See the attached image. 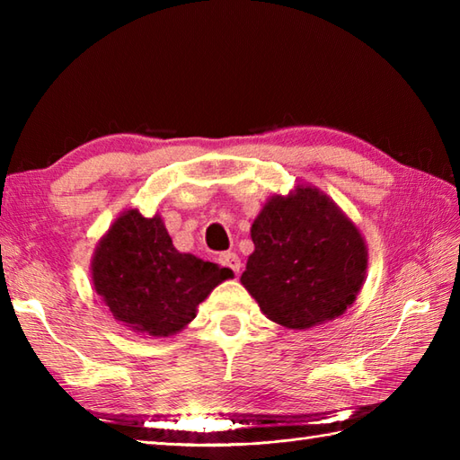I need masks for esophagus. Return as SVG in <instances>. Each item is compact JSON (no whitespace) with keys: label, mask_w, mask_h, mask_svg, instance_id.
I'll return each mask as SVG.
<instances>
[{"label":"esophagus","mask_w":460,"mask_h":460,"mask_svg":"<svg viewBox=\"0 0 460 460\" xmlns=\"http://www.w3.org/2000/svg\"><path fill=\"white\" fill-rule=\"evenodd\" d=\"M219 262L223 267H229L235 275L241 270V259L235 255V252H223V255H219Z\"/></svg>","instance_id":"1"}]
</instances>
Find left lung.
Wrapping results in <instances>:
<instances>
[{"instance_id": "1", "label": "left lung", "mask_w": 460, "mask_h": 460, "mask_svg": "<svg viewBox=\"0 0 460 460\" xmlns=\"http://www.w3.org/2000/svg\"><path fill=\"white\" fill-rule=\"evenodd\" d=\"M255 251L241 285L262 314L288 330L334 320L354 305L367 270L356 223L314 185L272 195L251 225Z\"/></svg>"}]
</instances>
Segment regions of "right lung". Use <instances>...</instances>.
<instances>
[{
    "instance_id": "1",
    "label": "right lung",
    "mask_w": 460,
    "mask_h": 460,
    "mask_svg": "<svg viewBox=\"0 0 460 460\" xmlns=\"http://www.w3.org/2000/svg\"><path fill=\"white\" fill-rule=\"evenodd\" d=\"M91 279L114 320L138 334L168 338L190 324L199 302L233 270L180 252L160 215L126 209L96 243Z\"/></svg>"
}]
</instances>
